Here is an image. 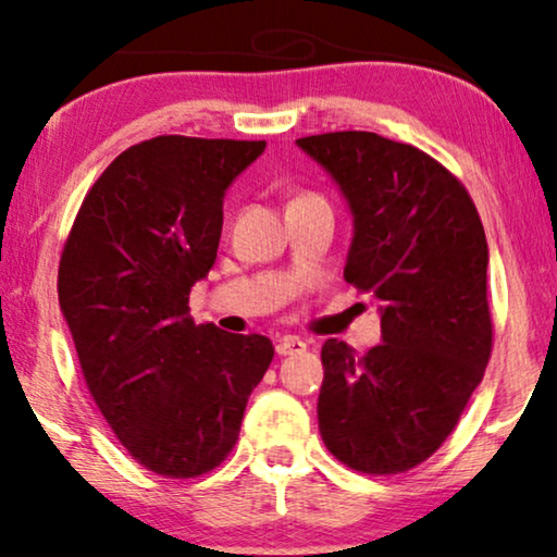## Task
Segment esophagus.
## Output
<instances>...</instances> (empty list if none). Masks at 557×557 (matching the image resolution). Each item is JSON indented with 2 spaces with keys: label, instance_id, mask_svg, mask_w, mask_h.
Segmentation results:
<instances>
[{
  "label": "esophagus",
  "instance_id": "34e87169",
  "mask_svg": "<svg viewBox=\"0 0 557 557\" xmlns=\"http://www.w3.org/2000/svg\"><path fill=\"white\" fill-rule=\"evenodd\" d=\"M304 349H307V342H301L299 337H281L276 342L278 355H301Z\"/></svg>",
  "mask_w": 557,
  "mask_h": 557
}]
</instances>
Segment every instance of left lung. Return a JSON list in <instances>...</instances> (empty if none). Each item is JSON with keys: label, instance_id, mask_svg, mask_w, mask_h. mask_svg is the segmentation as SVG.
Wrapping results in <instances>:
<instances>
[{"label": "left lung", "instance_id": "obj_1", "mask_svg": "<svg viewBox=\"0 0 557 557\" xmlns=\"http://www.w3.org/2000/svg\"><path fill=\"white\" fill-rule=\"evenodd\" d=\"M352 212L345 281L370 294L383 342L322 347L317 416L349 469L398 474L444 444L492 352L484 227L471 197L425 151L372 132L296 139Z\"/></svg>", "mask_w": 557, "mask_h": 557}]
</instances>
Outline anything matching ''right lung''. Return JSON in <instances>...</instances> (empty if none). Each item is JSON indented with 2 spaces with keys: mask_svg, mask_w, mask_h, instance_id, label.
<instances>
[{
  "mask_svg": "<svg viewBox=\"0 0 557 557\" xmlns=\"http://www.w3.org/2000/svg\"><path fill=\"white\" fill-rule=\"evenodd\" d=\"M265 141L157 136L106 166L83 200L58 299L98 410L141 467L189 479L223 463L273 360L261 334L195 324L223 200Z\"/></svg>",
  "mask_w": 557,
  "mask_h": 557,
  "instance_id": "1",
  "label": "right lung"
}]
</instances>
